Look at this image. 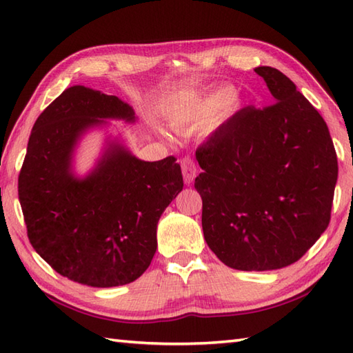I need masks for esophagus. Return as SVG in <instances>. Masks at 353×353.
<instances>
[{
    "label": "esophagus",
    "instance_id": "obj_1",
    "mask_svg": "<svg viewBox=\"0 0 353 353\" xmlns=\"http://www.w3.org/2000/svg\"><path fill=\"white\" fill-rule=\"evenodd\" d=\"M181 167H182V172H183L185 183H186V185L192 183L194 177H196V174H197L196 162H194L190 156H185L183 159L181 161Z\"/></svg>",
    "mask_w": 353,
    "mask_h": 353
}]
</instances>
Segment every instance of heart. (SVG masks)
I'll return each instance as SVG.
<instances>
[{"label": "heart", "mask_w": 353, "mask_h": 353, "mask_svg": "<svg viewBox=\"0 0 353 353\" xmlns=\"http://www.w3.org/2000/svg\"><path fill=\"white\" fill-rule=\"evenodd\" d=\"M235 99V91L232 88H223L212 95L201 99L190 104L188 108L181 109L174 117V123L177 125H183L192 121H205L220 114L223 109H226Z\"/></svg>", "instance_id": "heart-1"}]
</instances>
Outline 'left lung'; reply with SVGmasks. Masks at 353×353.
Listing matches in <instances>:
<instances>
[{"mask_svg":"<svg viewBox=\"0 0 353 353\" xmlns=\"http://www.w3.org/2000/svg\"><path fill=\"white\" fill-rule=\"evenodd\" d=\"M274 103L244 108L196 152L203 172V235L216 258L244 272L294 264L331 221L339 162L325 119L272 66H258Z\"/></svg>","mask_w":353,"mask_h":353,"instance_id":"8db88e82","label":"left lung"}]
</instances>
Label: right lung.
Segmentation results:
<instances>
[{
    "label": "right lung",
    "instance_id": "add662e5",
    "mask_svg": "<svg viewBox=\"0 0 353 353\" xmlns=\"http://www.w3.org/2000/svg\"><path fill=\"white\" fill-rule=\"evenodd\" d=\"M104 118L133 121L134 114L115 95L66 89L36 119L18 177L33 249L59 274L99 288L130 283L145 272L157 221L183 188L174 156L145 162L118 144L88 177H74V145Z\"/></svg>",
    "mask_w": 353,
    "mask_h": 353
}]
</instances>
